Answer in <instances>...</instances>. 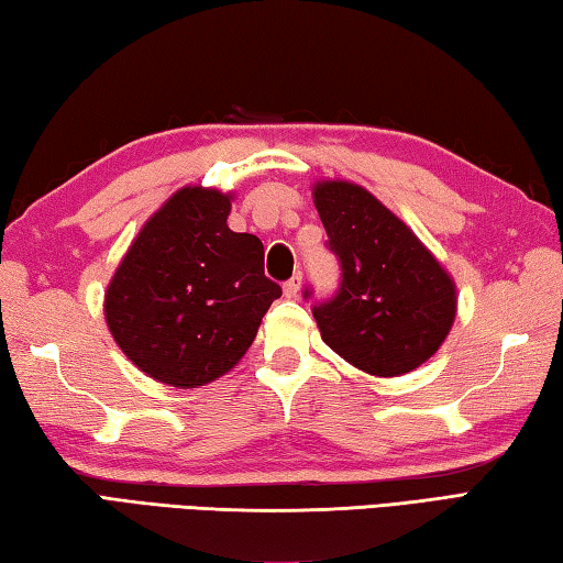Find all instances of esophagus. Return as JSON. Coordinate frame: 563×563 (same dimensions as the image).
Wrapping results in <instances>:
<instances>
[{
    "label": "esophagus",
    "mask_w": 563,
    "mask_h": 563,
    "mask_svg": "<svg viewBox=\"0 0 563 563\" xmlns=\"http://www.w3.org/2000/svg\"><path fill=\"white\" fill-rule=\"evenodd\" d=\"M300 288H302V273H295L292 278L283 285V292H285V298H298Z\"/></svg>",
    "instance_id": "34e87169"
}]
</instances>
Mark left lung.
Instances as JSON below:
<instances>
[{"label":"left lung","instance_id":"left-lung-1","mask_svg":"<svg viewBox=\"0 0 563 563\" xmlns=\"http://www.w3.org/2000/svg\"><path fill=\"white\" fill-rule=\"evenodd\" d=\"M312 201L342 268L335 298L312 308L322 342L367 375L412 373L454 325L452 275L367 188L318 180Z\"/></svg>","mask_w":563,"mask_h":563}]
</instances>
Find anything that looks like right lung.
Returning a JSON list of instances; mask_svg holds the SVG:
<instances>
[{"mask_svg":"<svg viewBox=\"0 0 563 563\" xmlns=\"http://www.w3.org/2000/svg\"><path fill=\"white\" fill-rule=\"evenodd\" d=\"M231 201L218 188H178L103 292L113 340L156 383L190 389L225 375L280 298V285L265 278L261 238L228 228Z\"/></svg>","mask_w":563,"mask_h":563,"instance_id":"1","label":"right lung"}]
</instances>
